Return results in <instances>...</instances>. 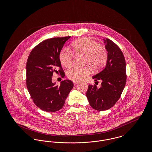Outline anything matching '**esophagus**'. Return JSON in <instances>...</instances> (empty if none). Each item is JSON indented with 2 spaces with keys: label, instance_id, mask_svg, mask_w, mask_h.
Masks as SVG:
<instances>
[{
  "label": "esophagus",
  "instance_id": "obj_1",
  "mask_svg": "<svg viewBox=\"0 0 152 152\" xmlns=\"http://www.w3.org/2000/svg\"><path fill=\"white\" fill-rule=\"evenodd\" d=\"M78 84V82L77 81H73V84L75 85V86H76V84Z\"/></svg>",
  "mask_w": 152,
  "mask_h": 152
}]
</instances>
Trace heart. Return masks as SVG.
Returning a JSON list of instances; mask_svg holds the SVG:
<instances>
[{
  "label": "heart",
  "mask_w": 152,
  "mask_h": 152,
  "mask_svg": "<svg viewBox=\"0 0 152 152\" xmlns=\"http://www.w3.org/2000/svg\"><path fill=\"white\" fill-rule=\"evenodd\" d=\"M73 52L77 55L85 57V63L88 64L92 68L98 69L105 64L107 60V51L105 48L99 45L93 39L89 37H83L74 42L72 44ZM59 59L61 64L66 68L70 67L73 62L72 52L67 49L61 51ZM91 73L88 67H73L67 73V76L74 81L84 79Z\"/></svg>",
  "instance_id": "b5f03b06"
}]
</instances>
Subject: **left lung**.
<instances>
[{
    "label": "left lung",
    "mask_w": 152,
    "mask_h": 152,
    "mask_svg": "<svg viewBox=\"0 0 152 152\" xmlns=\"http://www.w3.org/2000/svg\"><path fill=\"white\" fill-rule=\"evenodd\" d=\"M103 40L108 52L107 64L102 71L92 76L95 81L101 80V86L98 88L96 85H89L86 93L91 107L99 111L108 110L116 104L126 81V63L122 51L110 39Z\"/></svg>",
    "instance_id": "1"
}]
</instances>
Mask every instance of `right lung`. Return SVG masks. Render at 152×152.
Masks as SVG:
<instances>
[{
  "mask_svg": "<svg viewBox=\"0 0 152 152\" xmlns=\"http://www.w3.org/2000/svg\"><path fill=\"white\" fill-rule=\"evenodd\" d=\"M70 37H53L44 40L34 48L27 59V87L34 104L44 111L54 112L62 108L73 87L69 80L62 81L60 86L52 81L53 72H60L62 77L65 76L59 55Z\"/></svg>",
  "mask_w": 152,
  "mask_h": 152,
  "instance_id": "obj_1",
  "label": "right lung"
}]
</instances>
